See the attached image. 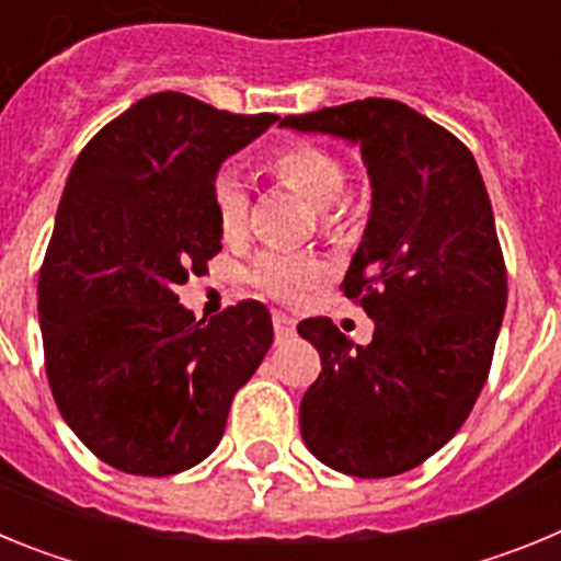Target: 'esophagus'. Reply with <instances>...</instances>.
<instances>
[{
    "label": "esophagus",
    "mask_w": 561,
    "mask_h": 561,
    "mask_svg": "<svg viewBox=\"0 0 561 561\" xmlns=\"http://www.w3.org/2000/svg\"><path fill=\"white\" fill-rule=\"evenodd\" d=\"M272 325H275L277 340H289V336H295L297 320L286 314V311H272Z\"/></svg>",
    "instance_id": "1"
}]
</instances>
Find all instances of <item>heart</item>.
Instances as JSON below:
<instances>
[{"mask_svg": "<svg viewBox=\"0 0 561 561\" xmlns=\"http://www.w3.org/2000/svg\"><path fill=\"white\" fill-rule=\"evenodd\" d=\"M272 173L280 185L300 193L320 213V225L329 232H340L351 225L354 210L348 207L345 191V168L340 157L317 142H291L275 151L270 160ZM210 202L221 232L236 238L250 225V187L241 171L232 165L221 168L213 176ZM329 266L314 252L261 250L250 264V280L261 291L277 300H297L306 291L323 284Z\"/></svg>", "mask_w": 561, "mask_h": 561, "instance_id": "1", "label": "heart"}]
</instances>
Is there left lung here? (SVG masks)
<instances>
[{
	"label": "left lung",
	"instance_id": "8db88e82",
	"mask_svg": "<svg viewBox=\"0 0 561 561\" xmlns=\"http://www.w3.org/2000/svg\"><path fill=\"white\" fill-rule=\"evenodd\" d=\"M280 126L356 142L374 187L342 280L374 340L354 345L329 317L297 325L323 362L300 433L336 472L393 478L458 433L492 368L508 297L492 202L472 151L399 101L365 98Z\"/></svg>",
	"mask_w": 561,
	"mask_h": 561
}]
</instances>
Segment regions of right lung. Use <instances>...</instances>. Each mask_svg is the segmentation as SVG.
Here are the masks:
<instances>
[{
	"label": "right lung",
	"instance_id": "obj_1",
	"mask_svg": "<svg viewBox=\"0 0 561 561\" xmlns=\"http://www.w3.org/2000/svg\"><path fill=\"white\" fill-rule=\"evenodd\" d=\"M275 121L157 92L69 171L38 272L44 368L72 433L121 472L162 478L205 460L270 351L264 304L196 320L173 289L221 250L213 176Z\"/></svg>",
	"mask_w": 561,
	"mask_h": 561
}]
</instances>
